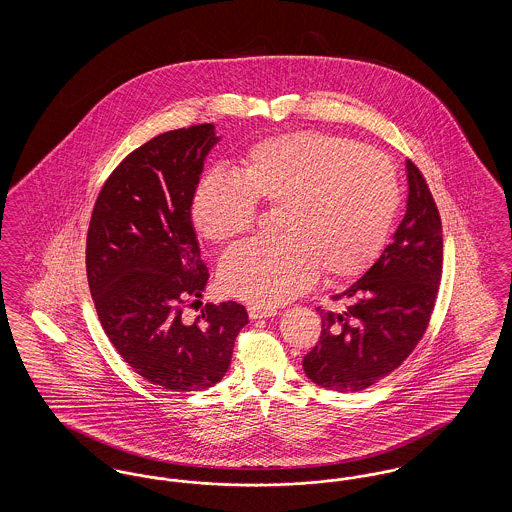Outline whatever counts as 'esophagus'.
<instances>
[{"instance_id": "esophagus-1", "label": "esophagus", "mask_w": 512, "mask_h": 512, "mask_svg": "<svg viewBox=\"0 0 512 512\" xmlns=\"http://www.w3.org/2000/svg\"><path fill=\"white\" fill-rule=\"evenodd\" d=\"M247 313H249V317L253 318V320H257V318H268L274 317L278 311H276V307H263V305H249L247 307Z\"/></svg>"}]
</instances>
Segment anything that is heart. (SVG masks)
Here are the masks:
<instances>
[{"label":"heart","mask_w":512,"mask_h":512,"mask_svg":"<svg viewBox=\"0 0 512 512\" xmlns=\"http://www.w3.org/2000/svg\"><path fill=\"white\" fill-rule=\"evenodd\" d=\"M259 203L278 207L270 240L228 251L220 288L259 305H278L307 290L324 268L351 278L370 267L388 240L399 207L390 157L328 132H295L249 147L236 174L207 172L195 186L190 215L213 244L249 234Z\"/></svg>","instance_id":"heart-1"}]
</instances>
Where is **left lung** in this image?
Returning <instances> with one entry per match:
<instances>
[{
  "label": "left lung",
  "mask_w": 512,
  "mask_h": 512,
  "mask_svg": "<svg viewBox=\"0 0 512 512\" xmlns=\"http://www.w3.org/2000/svg\"><path fill=\"white\" fill-rule=\"evenodd\" d=\"M407 213L380 259L334 301L340 311H317L322 330L303 357L320 388L361 391L386 378L422 340L438 297L443 234L424 174L407 161Z\"/></svg>",
  "instance_id": "1"
}]
</instances>
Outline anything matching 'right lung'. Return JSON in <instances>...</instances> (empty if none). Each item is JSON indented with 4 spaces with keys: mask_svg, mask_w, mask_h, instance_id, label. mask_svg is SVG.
Returning <instances> with one entry per match:
<instances>
[{
    "mask_svg": "<svg viewBox=\"0 0 512 512\" xmlns=\"http://www.w3.org/2000/svg\"><path fill=\"white\" fill-rule=\"evenodd\" d=\"M213 124L165 132L126 155L99 192L86 238V274L99 322L124 363L169 391H199L226 374L247 324L236 301L207 303L190 205Z\"/></svg>",
    "mask_w": 512,
    "mask_h": 512,
    "instance_id": "obj_1",
    "label": "right lung"
}]
</instances>
